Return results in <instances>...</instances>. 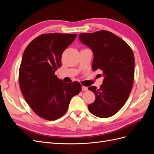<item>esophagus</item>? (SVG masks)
I'll return each mask as SVG.
<instances>
[{"label":"esophagus","mask_w":154,"mask_h":154,"mask_svg":"<svg viewBox=\"0 0 154 154\" xmlns=\"http://www.w3.org/2000/svg\"><path fill=\"white\" fill-rule=\"evenodd\" d=\"M82 91H86L88 90V88H87V87H85V86H82Z\"/></svg>","instance_id":"34e87169"}]
</instances>
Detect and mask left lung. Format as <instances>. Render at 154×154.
<instances>
[{
	"label": "left lung",
	"instance_id": "obj_1",
	"mask_svg": "<svg viewBox=\"0 0 154 154\" xmlns=\"http://www.w3.org/2000/svg\"><path fill=\"white\" fill-rule=\"evenodd\" d=\"M79 38L94 54L92 68L100 69L104 80L100 88L88 87L96 100L88 105L90 112L98 118H106L122 108L132 91L134 78V55L125 41L105 30L93 33H82Z\"/></svg>",
	"mask_w": 154,
	"mask_h": 154
}]
</instances>
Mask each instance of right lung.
I'll return each mask as SVG.
<instances>
[{
	"instance_id": "obj_1",
	"label": "right lung",
	"mask_w": 154,
	"mask_h": 154,
	"mask_svg": "<svg viewBox=\"0 0 154 154\" xmlns=\"http://www.w3.org/2000/svg\"><path fill=\"white\" fill-rule=\"evenodd\" d=\"M76 36L42 34L31 42L23 54L18 74L20 90L31 109L44 119L61 118L72 97L82 90L78 82L65 83L54 74L62 66L63 52Z\"/></svg>"
}]
</instances>
